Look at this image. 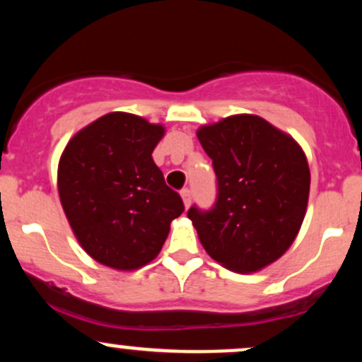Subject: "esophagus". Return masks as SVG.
Returning a JSON list of instances; mask_svg holds the SVG:
<instances>
[{"mask_svg": "<svg viewBox=\"0 0 362 362\" xmlns=\"http://www.w3.org/2000/svg\"><path fill=\"white\" fill-rule=\"evenodd\" d=\"M180 195H182V201H184V206L189 207L190 202H192V192H190L189 189H184L180 192Z\"/></svg>", "mask_w": 362, "mask_h": 362, "instance_id": "1", "label": "esophagus"}]
</instances>
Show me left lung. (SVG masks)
I'll return each mask as SVG.
<instances>
[{"instance_id": "8db88e82", "label": "left lung", "mask_w": 362, "mask_h": 362, "mask_svg": "<svg viewBox=\"0 0 362 362\" xmlns=\"http://www.w3.org/2000/svg\"><path fill=\"white\" fill-rule=\"evenodd\" d=\"M218 195L189 219L204 250L235 272H257L291 247L305 219L310 168L291 136L259 115H231L197 131Z\"/></svg>"}]
</instances>
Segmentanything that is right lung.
Returning <instances> with one entry per match:
<instances>
[{
  "label": "right lung",
  "mask_w": 362,
  "mask_h": 362,
  "mask_svg": "<svg viewBox=\"0 0 362 362\" xmlns=\"http://www.w3.org/2000/svg\"><path fill=\"white\" fill-rule=\"evenodd\" d=\"M160 124L110 112L73 136L57 168V190L73 233L91 259L134 271L160 253L184 202L153 161Z\"/></svg>",
  "instance_id": "add662e5"
}]
</instances>
